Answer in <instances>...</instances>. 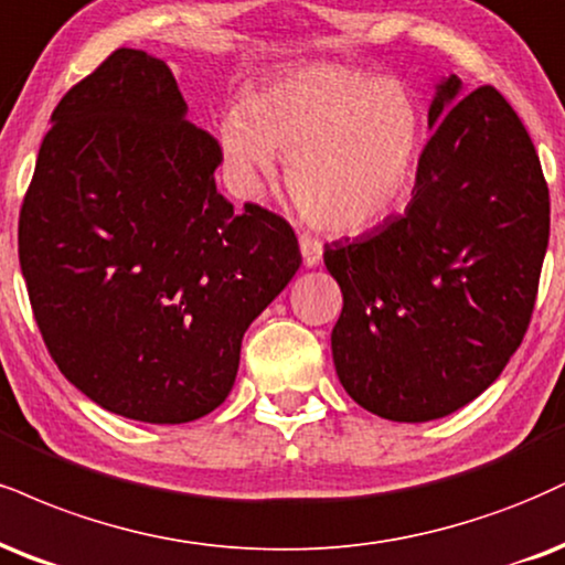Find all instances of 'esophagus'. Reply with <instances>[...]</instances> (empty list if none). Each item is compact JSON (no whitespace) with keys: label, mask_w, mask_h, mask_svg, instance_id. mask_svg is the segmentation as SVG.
<instances>
[{"label":"esophagus","mask_w":565,"mask_h":565,"mask_svg":"<svg viewBox=\"0 0 565 565\" xmlns=\"http://www.w3.org/2000/svg\"><path fill=\"white\" fill-rule=\"evenodd\" d=\"M300 253L305 265H308V268H316L323 257V244L312 239V236H300Z\"/></svg>","instance_id":"34e87169"}]
</instances>
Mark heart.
I'll use <instances>...</instances> for the list:
<instances>
[{
	"instance_id": "heart-1",
	"label": "heart",
	"mask_w": 565,
	"mask_h": 565,
	"mask_svg": "<svg viewBox=\"0 0 565 565\" xmlns=\"http://www.w3.org/2000/svg\"><path fill=\"white\" fill-rule=\"evenodd\" d=\"M226 166L247 194L276 179L305 223L360 234L411 194L424 152V115L403 81L342 63H305L255 86L217 126Z\"/></svg>"
}]
</instances>
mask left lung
<instances>
[{
  "mask_svg": "<svg viewBox=\"0 0 565 565\" xmlns=\"http://www.w3.org/2000/svg\"><path fill=\"white\" fill-rule=\"evenodd\" d=\"M413 200L358 239L326 244L344 308L337 376L399 424L477 399L526 334L550 236V194L526 128L492 86L441 78Z\"/></svg>",
  "mask_w": 565,
  "mask_h": 565,
  "instance_id": "8db88e82",
  "label": "left lung"
}]
</instances>
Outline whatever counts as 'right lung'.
Masks as SVG:
<instances>
[{"mask_svg": "<svg viewBox=\"0 0 565 565\" xmlns=\"http://www.w3.org/2000/svg\"><path fill=\"white\" fill-rule=\"evenodd\" d=\"M171 67L118 50L60 99L20 210L46 350L99 407L189 424L234 386L242 337L302 265L295 231L215 189L221 145Z\"/></svg>", "mask_w": 565, "mask_h": 565, "instance_id": "1", "label": "right lung"}]
</instances>
